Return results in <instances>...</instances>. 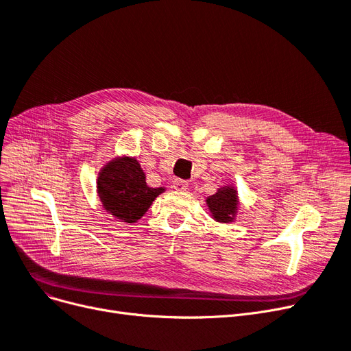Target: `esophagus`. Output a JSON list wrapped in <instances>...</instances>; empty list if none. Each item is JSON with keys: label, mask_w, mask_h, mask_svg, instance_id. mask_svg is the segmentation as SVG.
Instances as JSON below:
<instances>
[{"label": "esophagus", "mask_w": 351, "mask_h": 351, "mask_svg": "<svg viewBox=\"0 0 351 351\" xmlns=\"http://www.w3.org/2000/svg\"><path fill=\"white\" fill-rule=\"evenodd\" d=\"M172 188L175 191H179V192H185L188 189V182L184 180V179H173L172 182Z\"/></svg>", "instance_id": "34e87169"}]
</instances>
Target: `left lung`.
Here are the masks:
<instances>
[{"label":"left lung","instance_id":"left-lung-1","mask_svg":"<svg viewBox=\"0 0 351 351\" xmlns=\"http://www.w3.org/2000/svg\"><path fill=\"white\" fill-rule=\"evenodd\" d=\"M206 206L212 219L221 223H230L237 219L239 210L238 191L234 185H225L206 197Z\"/></svg>","mask_w":351,"mask_h":351}]
</instances>
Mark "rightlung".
Returning <instances> with one entry per match:
<instances>
[{
    "mask_svg": "<svg viewBox=\"0 0 351 351\" xmlns=\"http://www.w3.org/2000/svg\"><path fill=\"white\" fill-rule=\"evenodd\" d=\"M96 188L104 210L119 222H138L165 188H150L141 163L132 156H117L106 163Z\"/></svg>",
    "mask_w": 351,
    "mask_h": 351,
    "instance_id": "add662e5",
    "label": "right lung"
}]
</instances>
